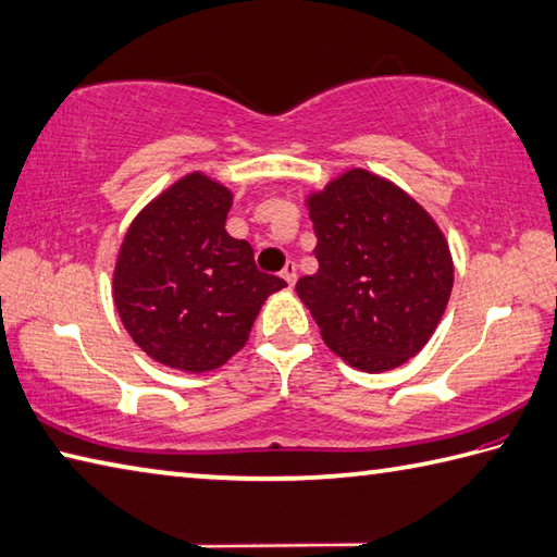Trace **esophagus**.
Returning <instances> with one entry per match:
<instances>
[{
	"label": "esophagus",
	"instance_id": "34e87169",
	"mask_svg": "<svg viewBox=\"0 0 557 557\" xmlns=\"http://www.w3.org/2000/svg\"><path fill=\"white\" fill-rule=\"evenodd\" d=\"M281 278L288 283V286H293V283H296V278H298V271H296V264H293V261H288L286 267H283V271H281Z\"/></svg>",
	"mask_w": 557,
	"mask_h": 557
}]
</instances>
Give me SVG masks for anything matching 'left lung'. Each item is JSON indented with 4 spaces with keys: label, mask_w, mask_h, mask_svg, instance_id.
<instances>
[{
    "label": "left lung",
    "mask_w": 557,
    "mask_h": 557,
    "mask_svg": "<svg viewBox=\"0 0 557 557\" xmlns=\"http://www.w3.org/2000/svg\"><path fill=\"white\" fill-rule=\"evenodd\" d=\"M318 274L296 283L330 349L366 373L424 349L448 306L454 259L442 230L400 186L349 170L308 196Z\"/></svg>",
    "instance_id": "1"
}]
</instances>
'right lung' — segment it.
I'll return each mask as SVG.
<instances>
[{"label": "right lung", "instance_id": "obj_1", "mask_svg": "<svg viewBox=\"0 0 557 557\" xmlns=\"http://www.w3.org/2000/svg\"><path fill=\"white\" fill-rule=\"evenodd\" d=\"M233 194L191 172L133 220L113 269V302L133 342L170 369L206 373L247 344L257 314L286 281L227 235Z\"/></svg>", "mask_w": 557, "mask_h": 557}]
</instances>
